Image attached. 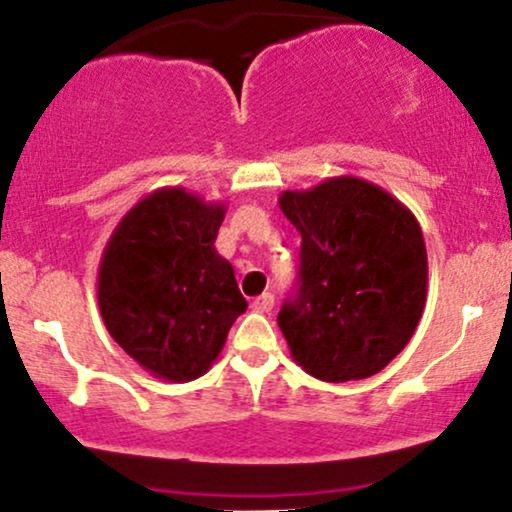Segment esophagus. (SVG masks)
I'll return each instance as SVG.
<instances>
[{"label":"esophagus","mask_w":512,"mask_h":512,"mask_svg":"<svg viewBox=\"0 0 512 512\" xmlns=\"http://www.w3.org/2000/svg\"><path fill=\"white\" fill-rule=\"evenodd\" d=\"M250 308L255 310V313H269V310L274 308V296L272 293H262V296H257L255 301L250 303Z\"/></svg>","instance_id":"34e87169"}]
</instances>
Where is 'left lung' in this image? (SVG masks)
Masks as SVG:
<instances>
[{
  "instance_id": "8db88e82",
  "label": "left lung",
  "mask_w": 512,
  "mask_h": 512,
  "mask_svg": "<svg viewBox=\"0 0 512 512\" xmlns=\"http://www.w3.org/2000/svg\"><path fill=\"white\" fill-rule=\"evenodd\" d=\"M279 207L303 238L301 289L279 313L293 361L325 383L380 373L424 315L428 257L416 216L354 175L281 192Z\"/></svg>"
}]
</instances>
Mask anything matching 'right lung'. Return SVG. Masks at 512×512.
Here are the masks:
<instances>
[{"label": "right lung", "instance_id": "right-lung-1", "mask_svg": "<svg viewBox=\"0 0 512 512\" xmlns=\"http://www.w3.org/2000/svg\"><path fill=\"white\" fill-rule=\"evenodd\" d=\"M226 207L161 187L117 223L98 267V308L110 337L168 383L204 375L248 303L214 248Z\"/></svg>", "mask_w": 512, "mask_h": 512}]
</instances>
